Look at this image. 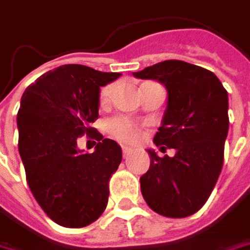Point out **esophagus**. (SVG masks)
<instances>
[{"instance_id": "1", "label": "esophagus", "mask_w": 250, "mask_h": 250, "mask_svg": "<svg viewBox=\"0 0 250 250\" xmlns=\"http://www.w3.org/2000/svg\"><path fill=\"white\" fill-rule=\"evenodd\" d=\"M131 152V148H128V146H123V157H127L128 154Z\"/></svg>"}]
</instances>
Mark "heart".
I'll return each mask as SVG.
<instances>
[{
	"instance_id": "heart-1",
	"label": "heart",
	"mask_w": 250,
	"mask_h": 250,
	"mask_svg": "<svg viewBox=\"0 0 250 250\" xmlns=\"http://www.w3.org/2000/svg\"><path fill=\"white\" fill-rule=\"evenodd\" d=\"M114 85L107 83L101 88L99 91V104H107L110 102ZM106 131L110 137H113L116 141L122 144H136L143 137V128L137 125L136 122L130 120L125 116H114L106 122Z\"/></svg>"
}]
</instances>
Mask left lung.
I'll return each mask as SVG.
<instances>
[{"label":"left lung","instance_id":"8db88e82","mask_svg":"<svg viewBox=\"0 0 250 250\" xmlns=\"http://www.w3.org/2000/svg\"><path fill=\"white\" fill-rule=\"evenodd\" d=\"M133 74L165 85L168 106L154 143L161 151H176L175 157H158L148 149L151 165L140 178L143 197L164 217H189L208 200L223 169L228 92L211 71L186 61H162Z\"/></svg>","mask_w":250,"mask_h":250}]
</instances>
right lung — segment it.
<instances>
[{"label":"right lung","mask_w":250,"mask_h":250,"mask_svg":"<svg viewBox=\"0 0 250 250\" xmlns=\"http://www.w3.org/2000/svg\"><path fill=\"white\" fill-rule=\"evenodd\" d=\"M119 77L67 64L40 75L22 95L18 148L26 182L39 206L59 225L86 227L107 206L122 148L91 125L99 117L101 86ZM85 134L98 141L92 154H82L76 146Z\"/></svg>","instance_id":"add662e5"}]
</instances>
